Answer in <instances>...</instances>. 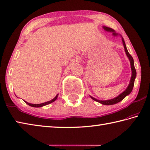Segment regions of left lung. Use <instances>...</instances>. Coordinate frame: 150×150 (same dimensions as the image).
<instances>
[{
  "instance_id": "8db88e82",
  "label": "left lung",
  "mask_w": 150,
  "mask_h": 150,
  "mask_svg": "<svg viewBox=\"0 0 150 150\" xmlns=\"http://www.w3.org/2000/svg\"><path fill=\"white\" fill-rule=\"evenodd\" d=\"M104 29L107 31H110V32H113V35H117V34L115 33V31L114 29H112V28H110L108 27H103ZM122 41H123V44L124 46V48H125V51L127 55L129 57V60H130V63H131V70H132V76H131V81H130V83L129 85V86L127 89L125 90V91L123 92L121 94H120L119 96H117V97H115L113 99L111 100H98L96 98H93L92 97H91V98H92L93 100H94L97 102H98L99 103H101L103 104H104V105H112V104H115L119 102L122 100L124 98H125L127 95H128L129 94L131 93V92L132 91V89H133V86H134V79L136 78L137 76V72H136V69L134 68V61H133V58L132 57V56L129 54V53L128 52V50L127 49L126 45L125 43V41H124L123 38H122Z\"/></svg>"
}]
</instances>
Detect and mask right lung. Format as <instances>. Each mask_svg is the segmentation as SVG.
Segmentation results:
<instances>
[{"mask_svg": "<svg viewBox=\"0 0 150 150\" xmlns=\"http://www.w3.org/2000/svg\"><path fill=\"white\" fill-rule=\"evenodd\" d=\"M57 97H58V95H56V97H55L54 98H53L52 100H50V101H47V102H46V103H42V104H30V103H27V102H26V101H25V103L28 104V105H29V106H32V107H36V108H38V107L44 106H45V105H47V104H50V103H53V102H54L56 99H57Z\"/></svg>", "mask_w": 150, "mask_h": 150, "instance_id": "right-lung-1", "label": "right lung"}]
</instances>
